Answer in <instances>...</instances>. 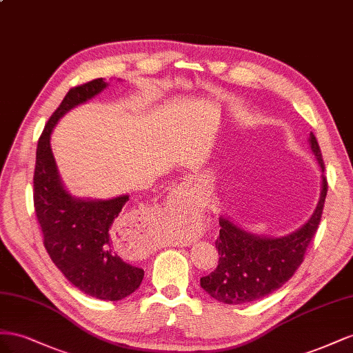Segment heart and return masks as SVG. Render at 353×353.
Instances as JSON below:
<instances>
[{
    "instance_id": "obj_1",
    "label": "heart",
    "mask_w": 353,
    "mask_h": 353,
    "mask_svg": "<svg viewBox=\"0 0 353 353\" xmlns=\"http://www.w3.org/2000/svg\"><path fill=\"white\" fill-rule=\"evenodd\" d=\"M194 232V228H192V223H188L182 230H179L177 234H173L171 235V239H183V238H188L190 234Z\"/></svg>"
}]
</instances>
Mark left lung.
Here are the masks:
<instances>
[{"label":"left lung","instance_id":"obj_1","mask_svg":"<svg viewBox=\"0 0 353 353\" xmlns=\"http://www.w3.org/2000/svg\"><path fill=\"white\" fill-rule=\"evenodd\" d=\"M309 142L324 173L325 164L314 133H310ZM327 190V177L322 174V192L315 213L305 226L288 236L251 235L221 217L216 239L219 265L210 275L201 278V287L228 305L256 301L283 287L303 263L306 250L319 228Z\"/></svg>","mask_w":353,"mask_h":353}]
</instances>
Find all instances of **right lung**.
<instances>
[{"label":"right lung","instance_id":"1","mask_svg":"<svg viewBox=\"0 0 353 353\" xmlns=\"http://www.w3.org/2000/svg\"><path fill=\"white\" fill-rule=\"evenodd\" d=\"M105 87L102 78L72 87L47 121L37 145L34 207L47 253L69 283L88 296L115 301L136 291L145 275L143 269L121 259L112 244L117 217L128 195L108 201L72 198L60 183L50 148L59 118Z\"/></svg>","mask_w":353,"mask_h":353}]
</instances>
